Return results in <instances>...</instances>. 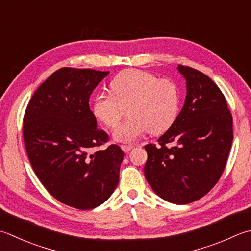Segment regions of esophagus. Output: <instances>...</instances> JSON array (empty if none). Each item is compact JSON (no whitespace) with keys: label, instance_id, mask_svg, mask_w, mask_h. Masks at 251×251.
I'll use <instances>...</instances> for the list:
<instances>
[{"label":"esophagus","instance_id":"esophagus-1","mask_svg":"<svg viewBox=\"0 0 251 251\" xmlns=\"http://www.w3.org/2000/svg\"><path fill=\"white\" fill-rule=\"evenodd\" d=\"M121 148H122L123 151L125 152V153H128V152H129L132 148H134V146H132V145H122Z\"/></svg>","mask_w":251,"mask_h":251}]
</instances>
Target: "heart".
Listing matches in <instances>:
<instances>
[{
    "mask_svg": "<svg viewBox=\"0 0 251 251\" xmlns=\"http://www.w3.org/2000/svg\"><path fill=\"white\" fill-rule=\"evenodd\" d=\"M111 93H98L92 112L101 124L114 128L128 110L129 119L115 129L116 141L135 142L150 131L161 135L177 119L180 93L171 79H160L149 72L128 70L119 74L110 83Z\"/></svg>",
    "mask_w": 251,
    "mask_h": 251,
    "instance_id": "heart-1",
    "label": "heart"
}]
</instances>
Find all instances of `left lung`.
I'll use <instances>...</instances> for the list:
<instances>
[{
  "mask_svg": "<svg viewBox=\"0 0 251 251\" xmlns=\"http://www.w3.org/2000/svg\"><path fill=\"white\" fill-rule=\"evenodd\" d=\"M186 80L183 109L158 145L145 146V176L154 193L186 204L218 183L233 141V117L220 88L195 68L178 65Z\"/></svg>",
  "mask_w": 251,
  "mask_h": 251,
  "instance_id": "left-lung-1",
  "label": "left lung"
}]
</instances>
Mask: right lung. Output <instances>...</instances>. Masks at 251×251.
<instances>
[{"label":"right lung","mask_w":251,"mask_h":251,"mask_svg":"<svg viewBox=\"0 0 251 251\" xmlns=\"http://www.w3.org/2000/svg\"><path fill=\"white\" fill-rule=\"evenodd\" d=\"M107 75L60 68L33 93L24 116L25 147L34 173L54 198L80 210L110 198L124 158L117 145L95 150L109 136L97 128L89 98Z\"/></svg>","instance_id":"right-lung-1"}]
</instances>
